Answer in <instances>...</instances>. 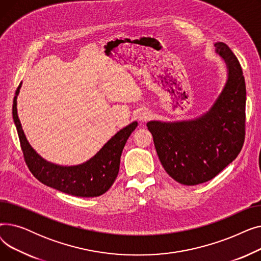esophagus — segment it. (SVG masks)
I'll return each instance as SVG.
<instances>
[{
	"label": "esophagus",
	"instance_id": "obj_1",
	"mask_svg": "<svg viewBox=\"0 0 261 261\" xmlns=\"http://www.w3.org/2000/svg\"><path fill=\"white\" fill-rule=\"evenodd\" d=\"M150 117H151V115H150V113L147 112V111H143L139 115V119L141 121H147L148 119H150Z\"/></svg>",
	"mask_w": 261,
	"mask_h": 261
}]
</instances>
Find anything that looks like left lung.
Wrapping results in <instances>:
<instances>
[{
  "label": "left lung",
  "instance_id": "obj_1",
  "mask_svg": "<svg viewBox=\"0 0 261 261\" xmlns=\"http://www.w3.org/2000/svg\"><path fill=\"white\" fill-rule=\"evenodd\" d=\"M228 68L226 85L207 113L194 120L149 121L156 153L177 183L193 186L211 181L240 153L245 138V81L235 54L215 44Z\"/></svg>",
  "mask_w": 261,
  "mask_h": 261
}]
</instances>
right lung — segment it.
<instances>
[{
  "mask_svg": "<svg viewBox=\"0 0 261 261\" xmlns=\"http://www.w3.org/2000/svg\"><path fill=\"white\" fill-rule=\"evenodd\" d=\"M20 88L21 85L18 87L13 98L12 116L25 163L34 176L48 187L75 197L93 198L105 194L116 179L122 149L130 134L138 127V122L134 121L117 132L97 154L82 165L71 167L54 165L41 158L25 138L17 113V96Z\"/></svg>",
  "mask_w": 261,
  "mask_h": 261,
  "instance_id": "obj_1",
  "label": "right lung"
}]
</instances>
